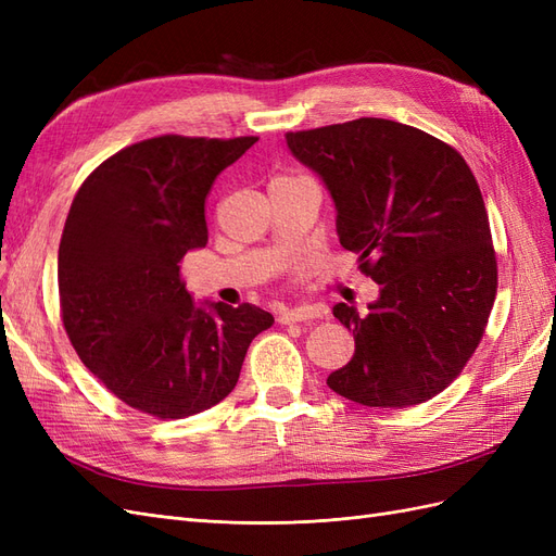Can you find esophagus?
Here are the masks:
<instances>
[{
    "label": "esophagus",
    "mask_w": 556,
    "mask_h": 556,
    "mask_svg": "<svg viewBox=\"0 0 556 556\" xmlns=\"http://www.w3.org/2000/svg\"><path fill=\"white\" fill-rule=\"evenodd\" d=\"M278 323L282 325H294V323H308V319L323 317V311L317 306H296V308H280L276 313Z\"/></svg>",
    "instance_id": "1"
}]
</instances>
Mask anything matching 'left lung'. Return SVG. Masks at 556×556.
<instances>
[{
  "instance_id": "obj_1",
  "label": "left lung",
  "mask_w": 556,
  "mask_h": 556,
  "mask_svg": "<svg viewBox=\"0 0 556 556\" xmlns=\"http://www.w3.org/2000/svg\"><path fill=\"white\" fill-rule=\"evenodd\" d=\"M285 139L329 190L341 245L380 285L368 313L333 306L355 336V355L327 384L368 408L429 401L476 352L496 296L492 231L473 172L431 134L382 117Z\"/></svg>"
}]
</instances>
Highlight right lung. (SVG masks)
<instances>
[{
	"label": "right lung",
	"mask_w": 556,
	"mask_h": 556,
	"mask_svg": "<svg viewBox=\"0 0 556 556\" xmlns=\"http://www.w3.org/2000/svg\"><path fill=\"white\" fill-rule=\"evenodd\" d=\"M257 137H166L115 153L66 215L58 285L66 336L117 399L160 419L220 403L248 345L274 325L252 304H194L180 260L206 248V197Z\"/></svg>",
	"instance_id": "right-lung-1"
}]
</instances>
